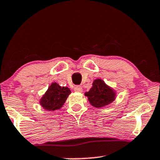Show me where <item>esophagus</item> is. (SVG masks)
<instances>
[{
	"instance_id": "34e87169",
	"label": "esophagus",
	"mask_w": 160,
	"mask_h": 160,
	"mask_svg": "<svg viewBox=\"0 0 160 160\" xmlns=\"http://www.w3.org/2000/svg\"><path fill=\"white\" fill-rule=\"evenodd\" d=\"M74 92H82V88L81 86H77L74 87Z\"/></svg>"
}]
</instances>
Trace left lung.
I'll list each match as a JSON object with an SVG mask.
<instances>
[{
  "mask_svg": "<svg viewBox=\"0 0 160 160\" xmlns=\"http://www.w3.org/2000/svg\"><path fill=\"white\" fill-rule=\"evenodd\" d=\"M88 101L93 106L101 108L114 100L115 93L102 80L98 79L93 82V86L86 93Z\"/></svg>",
  "mask_w": 160,
  "mask_h": 160,
  "instance_id": "obj_1",
  "label": "left lung"
}]
</instances>
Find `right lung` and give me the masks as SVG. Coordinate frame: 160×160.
Instances as JSON below:
<instances>
[{"instance_id": "right-lung-1", "label": "right lung", "mask_w": 160, "mask_h": 160, "mask_svg": "<svg viewBox=\"0 0 160 160\" xmlns=\"http://www.w3.org/2000/svg\"><path fill=\"white\" fill-rule=\"evenodd\" d=\"M71 91L67 87H61L56 82L52 83L40 100V104L48 111H54L63 106Z\"/></svg>"}]
</instances>
